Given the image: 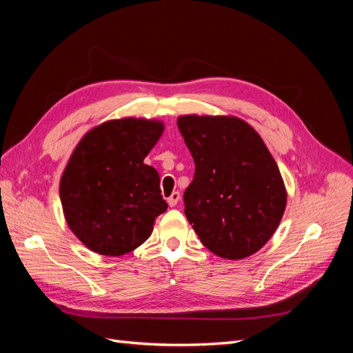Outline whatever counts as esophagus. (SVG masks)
Listing matches in <instances>:
<instances>
[{
	"label": "esophagus",
	"mask_w": 353,
	"mask_h": 353,
	"mask_svg": "<svg viewBox=\"0 0 353 353\" xmlns=\"http://www.w3.org/2000/svg\"><path fill=\"white\" fill-rule=\"evenodd\" d=\"M179 199H181V194L178 193V191H174V193L168 197V205H169L170 208L176 206V203L179 201Z\"/></svg>",
	"instance_id": "34e87169"
}]
</instances>
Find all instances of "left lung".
<instances>
[{
  "mask_svg": "<svg viewBox=\"0 0 353 353\" xmlns=\"http://www.w3.org/2000/svg\"><path fill=\"white\" fill-rule=\"evenodd\" d=\"M178 130L194 159L184 193L185 216L219 258L261 250L279 228L287 190L261 135L236 116H179Z\"/></svg>",
  "mask_w": 353,
  "mask_h": 353,
  "instance_id": "1",
  "label": "left lung"
}]
</instances>
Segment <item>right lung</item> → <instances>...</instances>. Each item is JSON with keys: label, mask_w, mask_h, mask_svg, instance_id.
<instances>
[{"label": "right lung", "mask_w": 353, "mask_h": 353, "mask_svg": "<svg viewBox=\"0 0 353 353\" xmlns=\"http://www.w3.org/2000/svg\"><path fill=\"white\" fill-rule=\"evenodd\" d=\"M162 121L121 117L94 126L74 147L60 178L63 215L91 252L122 256L141 245L168 209L160 178L145 156Z\"/></svg>", "instance_id": "1"}]
</instances>
